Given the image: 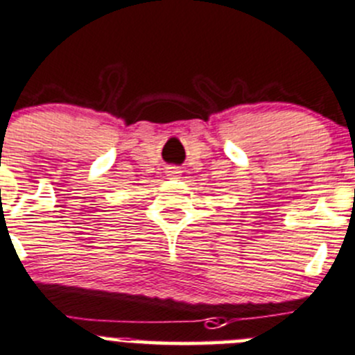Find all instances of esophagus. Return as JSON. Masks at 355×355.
<instances>
[{"instance_id":"34e87169","label":"esophagus","mask_w":355,"mask_h":355,"mask_svg":"<svg viewBox=\"0 0 355 355\" xmlns=\"http://www.w3.org/2000/svg\"><path fill=\"white\" fill-rule=\"evenodd\" d=\"M166 173H168V177H180V173L182 171L178 170L177 166H170V168H166Z\"/></svg>"}]
</instances>
